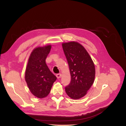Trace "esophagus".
I'll use <instances>...</instances> for the list:
<instances>
[{
  "label": "esophagus",
  "instance_id": "obj_1",
  "mask_svg": "<svg viewBox=\"0 0 126 126\" xmlns=\"http://www.w3.org/2000/svg\"><path fill=\"white\" fill-rule=\"evenodd\" d=\"M56 77H57V78H58V79H59L60 78H61V77H62V75H61L60 74H57L56 75Z\"/></svg>",
  "mask_w": 126,
  "mask_h": 126
}]
</instances>
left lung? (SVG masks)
<instances>
[{
  "label": "left lung",
  "instance_id": "1",
  "mask_svg": "<svg viewBox=\"0 0 126 126\" xmlns=\"http://www.w3.org/2000/svg\"><path fill=\"white\" fill-rule=\"evenodd\" d=\"M64 55L69 64L71 81L65 87L68 96L74 99L85 96L92 86L95 77V67L86 49L79 43H63Z\"/></svg>",
  "mask_w": 126,
  "mask_h": 126
}]
</instances>
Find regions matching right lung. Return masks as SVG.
Segmentation results:
<instances>
[{
	"mask_svg": "<svg viewBox=\"0 0 126 126\" xmlns=\"http://www.w3.org/2000/svg\"><path fill=\"white\" fill-rule=\"evenodd\" d=\"M51 46L35 48L28 59L25 71V80L32 94L38 98L47 97L57 77L48 68L46 59Z\"/></svg>",
	"mask_w": 126,
	"mask_h": 126,
	"instance_id": "1",
	"label": "right lung"
}]
</instances>
